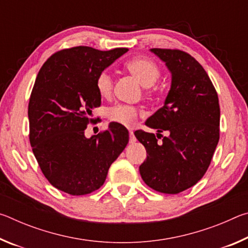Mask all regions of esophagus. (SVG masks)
Segmentation results:
<instances>
[{
  "label": "esophagus",
  "instance_id": "obj_1",
  "mask_svg": "<svg viewBox=\"0 0 248 248\" xmlns=\"http://www.w3.org/2000/svg\"><path fill=\"white\" fill-rule=\"evenodd\" d=\"M129 134H130V139H129V142H130V143H136V142H137V139H136V137H134L133 131H130V132H129Z\"/></svg>",
  "mask_w": 248,
  "mask_h": 248
}]
</instances>
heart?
I'll return each instance as SVG.
<instances>
[{
    "instance_id": "heart-1",
    "label": "heart",
    "mask_w": 248,
    "mask_h": 248,
    "mask_svg": "<svg viewBox=\"0 0 248 248\" xmlns=\"http://www.w3.org/2000/svg\"><path fill=\"white\" fill-rule=\"evenodd\" d=\"M125 66L144 87L152 86L161 74L158 65L149 58H134L128 61ZM96 89L103 97H108L111 95L114 89V79L109 71L104 70L98 74L96 78ZM138 115H139L138 109L130 105H117L108 110L109 119L124 127L133 125Z\"/></svg>"
}]
</instances>
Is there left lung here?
I'll list each match as a JSON object with an SVG mask.
<instances>
[{"label": "left lung", "mask_w": 248, "mask_h": 248, "mask_svg": "<svg viewBox=\"0 0 248 248\" xmlns=\"http://www.w3.org/2000/svg\"><path fill=\"white\" fill-rule=\"evenodd\" d=\"M151 52L165 62L171 83L164 106L145 121L158 133L134 132L148 153L139 170L152 189L179 194L198 183L211 162L220 138L219 98L207 72L190 54L158 48ZM163 131L169 136L158 142Z\"/></svg>", "instance_id": "1"}]
</instances>
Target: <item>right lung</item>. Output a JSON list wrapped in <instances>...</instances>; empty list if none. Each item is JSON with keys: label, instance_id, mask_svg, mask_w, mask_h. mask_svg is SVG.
I'll use <instances>...</instances> for the list:
<instances>
[{"label": "right lung", "instance_id": "obj_1", "mask_svg": "<svg viewBox=\"0 0 248 248\" xmlns=\"http://www.w3.org/2000/svg\"><path fill=\"white\" fill-rule=\"evenodd\" d=\"M127 51L79 46L56 52L41 66L28 105L29 141L41 171L57 189L72 196L97 190L127 146L128 130L117 123L85 137L92 111L102 100L96 78Z\"/></svg>", "mask_w": 248, "mask_h": 248}]
</instances>
